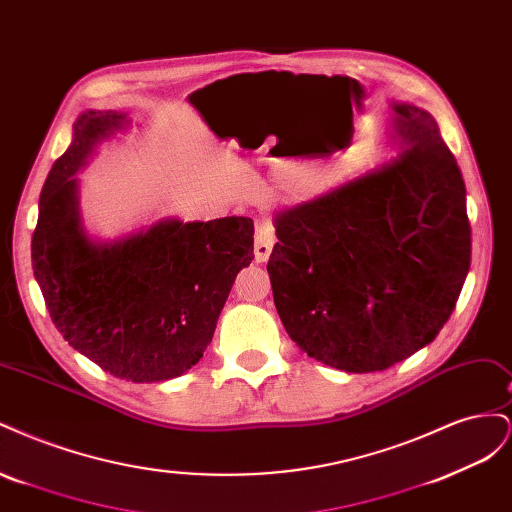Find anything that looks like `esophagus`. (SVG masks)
<instances>
[{"instance_id":"1","label":"esophagus","mask_w":512,"mask_h":512,"mask_svg":"<svg viewBox=\"0 0 512 512\" xmlns=\"http://www.w3.org/2000/svg\"><path fill=\"white\" fill-rule=\"evenodd\" d=\"M275 245V232L273 226L267 222L256 224V237H254V258L256 262H267L271 250Z\"/></svg>"}]
</instances>
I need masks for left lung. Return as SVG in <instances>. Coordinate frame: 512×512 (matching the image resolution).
<instances>
[{
	"label": "left lung",
	"mask_w": 512,
	"mask_h": 512,
	"mask_svg": "<svg viewBox=\"0 0 512 512\" xmlns=\"http://www.w3.org/2000/svg\"><path fill=\"white\" fill-rule=\"evenodd\" d=\"M401 156L275 215L273 301L292 342L350 374L431 344L472 258L466 183L423 108L393 102Z\"/></svg>",
	"instance_id": "1"
}]
</instances>
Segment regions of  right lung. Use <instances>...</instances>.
<instances>
[{
    "instance_id": "add662e5",
    "label": "right lung",
    "mask_w": 512,
    "mask_h": 512,
    "mask_svg": "<svg viewBox=\"0 0 512 512\" xmlns=\"http://www.w3.org/2000/svg\"><path fill=\"white\" fill-rule=\"evenodd\" d=\"M128 126L87 111L44 181L32 267L66 342L128 382L177 378L203 359L237 273L254 258V222L162 220L130 237H87L72 177L96 143Z\"/></svg>"
}]
</instances>
